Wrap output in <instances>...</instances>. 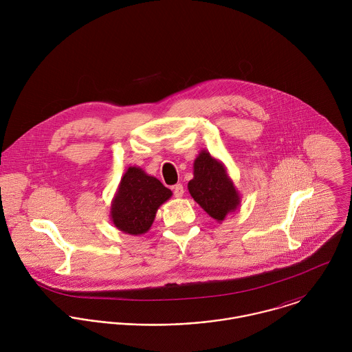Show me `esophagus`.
Listing matches in <instances>:
<instances>
[{
    "mask_svg": "<svg viewBox=\"0 0 352 352\" xmlns=\"http://www.w3.org/2000/svg\"><path fill=\"white\" fill-rule=\"evenodd\" d=\"M173 194H175L176 198H182V197L184 195V187H183V184H176V186L173 187Z\"/></svg>",
    "mask_w": 352,
    "mask_h": 352,
    "instance_id": "esophagus-1",
    "label": "esophagus"
}]
</instances>
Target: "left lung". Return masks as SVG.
<instances>
[{
    "mask_svg": "<svg viewBox=\"0 0 352 352\" xmlns=\"http://www.w3.org/2000/svg\"><path fill=\"white\" fill-rule=\"evenodd\" d=\"M188 191L194 201L217 222L225 221L241 203V195L225 164L204 149L194 161V177L188 182Z\"/></svg>",
    "mask_w": 352,
    "mask_h": 352,
    "instance_id": "left-lung-1",
    "label": "left lung"
}]
</instances>
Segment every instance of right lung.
I'll list each match as a JSON object with an SVG mask.
<instances>
[{"label":"right lung","mask_w":352,"mask_h":352,"mask_svg":"<svg viewBox=\"0 0 352 352\" xmlns=\"http://www.w3.org/2000/svg\"><path fill=\"white\" fill-rule=\"evenodd\" d=\"M172 197L157 177L140 166H129L111 201L109 218L115 228L131 236L149 232L155 212Z\"/></svg>","instance_id":"1"}]
</instances>
